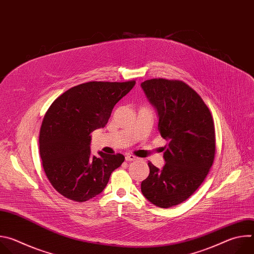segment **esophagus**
<instances>
[{
    "mask_svg": "<svg viewBox=\"0 0 254 254\" xmlns=\"http://www.w3.org/2000/svg\"><path fill=\"white\" fill-rule=\"evenodd\" d=\"M136 160H137V158H136L135 156H133V155H127V156H126V161H127V162L136 161Z\"/></svg>",
    "mask_w": 254,
    "mask_h": 254,
    "instance_id": "34e87169",
    "label": "esophagus"
}]
</instances>
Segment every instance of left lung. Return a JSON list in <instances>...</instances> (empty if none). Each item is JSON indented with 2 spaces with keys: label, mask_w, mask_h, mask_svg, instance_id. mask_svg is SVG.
<instances>
[{
  "label": "left lung",
  "mask_w": 254,
  "mask_h": 254,
  "mask_svg": "<svg viewBox=\"0 0 254 254\" xmlns=\"http://www.w3.org/2000/svg\"><path fill=\"white\" fill-rule=\"evenodd\" d=\"M140 86L168 140L166 164L160 170L149 162L150 174L140 189L152 204L170 208L187 200L206 178L215 156L214 123L201 96L183 81L155 78Z\"/></svg>",
  "instance_id": "obj_1"
}]
</instances>
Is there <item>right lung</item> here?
Segmentation results:
<instances>
[{
	"mask_svg": "<svg viewBox=\"0 0 254 254\" xmlns=\"http://www.w3.org/2000/svg\"><path fill=\"white\" fill-rule=\"evenodd\" d=\"M134 84V80L82 83L65 91L49 107L40 129V157L49 182L65 198L92 199L124 163L122 154L91 156L90 133L105 127L115 105Z\"/></svg>",
	"mask_w": 254,
	"mask_h": 254,
	"instance_id": "right-lung-1",
	"label": "right lung"
}]
</instances>
